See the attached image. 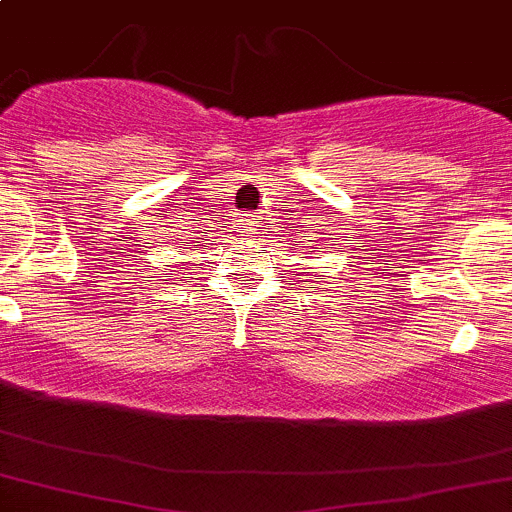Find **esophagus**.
<instances>
[{"label":"esophagus","instance_id":"34e87169","mask_svg":"<svg viewBox=\"0 0 512 512\" xmlns=\"http://www.w3.org/2000/svg\"><path fill=\"white\" fill-rule=\"evenodd\" d=\"M255 223H257V218H250V216L245 218V226H247V228H250V226H255Z\"/></svg>","mask_w":512,"mask_h":512}]
</instances>
